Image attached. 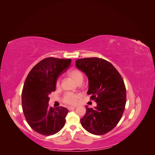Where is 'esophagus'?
I'll list each match as a JSON object with an SVG mask.
<instances>
[{
    "mask_svg": "<svg viewBox=\"0 0 155 155\" xmlns=\"http://www.w3.org/2000/svg\"><path fill=\"white\" fill-rule=\"evenodd\" d=\"M76 107H67V109H68V110H72V109H76Z\"/></svg>",
    "mask_w": 155,
    "mask_h": 155,
    "instance_id": "esophagus-1",
    "label": "esophagus"
}]
</instances>
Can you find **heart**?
Listing matches in <instances>:
<instances>
[{"label": "heart", "mask_w": 155, "mask_h": 155, "mask_svg": "<svg viewBox=\"0 0 155 155\" xmlns=\"http://www.w3.org/2000/svg\"><path fill=\"white\" fill-rule=\"evenodd\" d=\"M68 76L71 78L73 80L78 84H81L83 80V74L80 70L77 68H72L68 70L67 72ZM56 86H60V79H58L56 81ZM81 94L79 93H71L67 92L63 97V101L64 104L74 105L77 104L78 101L81 99Z\"/></svg>", "instance_id": "1"}]
</instances>
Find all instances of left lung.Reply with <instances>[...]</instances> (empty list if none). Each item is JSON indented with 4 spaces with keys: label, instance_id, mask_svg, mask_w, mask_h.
Listing matches in <instances>:
<instances>
[{
    "label": "left lung",
    "instance_id": "obj_1",
    "mask_svg": "<svg viewBox=\"0 0 155 155\" xmlns=\"http://www.w3.org/2000/svg\"><path fill=\"white\" fill-rule=\"evenodd\" d=\"M76 63L87 76V94L97 103L95 109L87 106L81 125L91 134H105L115 127L124 112L126 88L124 79L113 65L104 59H79Z\"/></svg>",
    "mask_w": 155,
    "mask_h": 155
}]
</instances>
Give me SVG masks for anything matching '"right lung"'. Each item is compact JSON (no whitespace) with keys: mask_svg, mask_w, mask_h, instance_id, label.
<instances>
[{"mask_svg":"<svg viewBox=\"0 0 155 155\" xmlns=\"http://www.w3.org/2000/svg\"><path fill=\"white\" fill-rule=\"evenodd\" d=\"M70 63V59L45 58L35 64L26 77L22 91L23 113L30 127L42 135L57 133L65 124L68 110L63 107H49L48 96L55 91L58 78Z\"/></svg>","mask_w":155,"mask_h":155,"instance_id":"obj_1","label":"right lung"}]
</instances>
